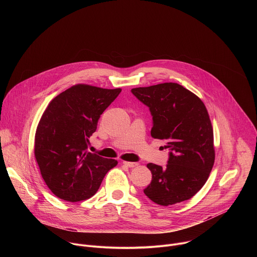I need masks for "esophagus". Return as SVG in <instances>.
Masks as SVG:
<instances>
[{
    "label": "esophagus",
    "instance_id": "34e87169",
    "mask_svg": "<svg viewBox=\"0 0 257 257\" xmlns=\"http://www.w3.org/2000/svg\"><path fill=\"white\" fill-rule=\"evenodd\" d=\"M123 164L129 168H134L136 166H138V163H132V162H123Z\"/></svg>",
    "mask_w": 257,
    "mask_h": 257
}]
</instances>
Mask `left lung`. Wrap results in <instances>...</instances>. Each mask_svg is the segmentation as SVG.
Segmentation results:
<instances>
[{
	"label": "left lung",
	"instance_id": "1",
	"mask_svg": "<svg viewBox=\"0 0 257 257\" xmlns=\"http://www.w3.org/2000/svg\"><path fill=\"white\" fill-rule=\"evenodd\" d=\"M153 115L152 137L167 141L168 165L148 164L153 174L143 191L154 202L169 206L190 199L205 184L214 164L213 129L203 101L178 83L132 88Z\"/></svg>",
	"mask_w": 257,
	"mask_h": 257
}]
</instances>
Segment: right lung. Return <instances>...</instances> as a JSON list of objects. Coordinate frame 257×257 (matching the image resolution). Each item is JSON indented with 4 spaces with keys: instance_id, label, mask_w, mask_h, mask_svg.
Here are the masks:
<instances>
[{
    "instance_id": "obj_1",
    "label": "right lung",
    "mask_w": 257,
    "mask_h": 257,
    "mask_svg": "<svg viewBox=\"0 0 257 257\" xmlns=\"http://www.w3.org/2000/svg\"><path fill=\"white\" fill-rule=\"evenodd\" d=\"M88 84L73 85L51 100L34 137V157L43 179L59 198L76 202L90 198L105 174L117 166L87 152L104 109L121 92Z\"/></svg>"
}]
</instances>
